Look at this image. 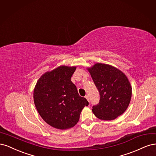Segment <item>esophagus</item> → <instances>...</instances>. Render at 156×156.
<instances>
[{"label": "esophagus", "mask_w": 156, "mask_h": 156, "mask_svg": "<svg viewBox=\"0 0 156 156\" xmlns=\"http://www.w3.org/2000/svg\"><path fill=\"white\" fill-rule=\"evenodd\" d=\"M85 98H86V99L88 100V101L89 102V95H88V94H86V95H85Z\"/></svg>", "instance_id": "esophagus-1"}]
</instances>
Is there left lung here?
I'll use <instances>...</instances> for the list:
<instances>
[{
    "label": "left lung",
    "instance_id": "1",
    "mask_svg": "<svg viewBox=\"0 0 156 156\" xmlns=\"http://www.w3.org/2000/svg\"><path fill=\"white\" fill-rule=\"evenodd\" d=\"M100 94L92 111L97 118L110 120L122 115L128 107L132 87L126 75L111 65L97 63L89 69Z\"/></svg>",
    "mask_w": 156,
    "mask_h": 156
}]
</instances>
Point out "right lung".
<instances>
[{
	"label": "right lung",
	"mask_w": 156,
	"mask_h": 156,
	"mask_svg": "<svg viewBox=\"0 0 156 156\" xmlns=\"http://www.w3.org/2000/svg\"><path fill=\"white\" fill-rule=\"evenodd\" d=\"M76 67L61 66L44 74L34 91V104L40 116L57 129L73 127L89 102L80 97L71 80Z\"/></svg>",
	"instance_id": "obj_1"
}]
</instances>
